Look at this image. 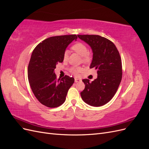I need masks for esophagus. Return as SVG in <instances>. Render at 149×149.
Wrapping results in <instances>:
<instances>
[{"mask_svg":"<svg viewBox=\"0 0 149 149\" xmlns=\"http://www.w3.org/2000/svg\"><path fill=\"white\" fill-rule=\"evenodd\" d=\"M74 81H75L76 83L80 82V81H81V79H80L77 78H74Z\"/></svg>","mask_w":149,"mask_h":149,"instance_id":"1","label":"esophagus"}]
</instances>
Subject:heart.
Returning <instances> with one entry per match:
<instances>
[{
    "mask_svg": "<svg viewBox=\"0 0 149 149\" xmlns=\"http://www.w3.org/2000/svg\"><path fill=\"white\" fill-rule=\"evenodd\" d=\"M71 49L75 52L77 53L80 56H82L83 61L84 62L88 63L91 60V56L88 53V47L85 44L81 42H77L74 43L73 46L71 47ZM68 52L65 51L63 54V60L66 61L68 59ZM83 71V68L80 66H72L70 68V71L71 73L74 75H78L79 73Z\"/></svg>",
    "mask_w": 149,
    "mask_h": 149,
    "instance_id": "obj_1",
    "label": "heart"
}]
</instances>
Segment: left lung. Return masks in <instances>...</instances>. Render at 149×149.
Returning a JSON list of instances; mask_svg holds the SVG:
<instances>
[{
	"label": "left lung",
	"instance_id": "1",
	"mask_svg": "<svg viewBox=\"0 0 149 149\" xmlns=\"http://www.w3.org/2000/svg\"><path fill=\"white\" fill-rule=\"evenodd\" d=\"M78 37L91 47L93 58L90 68L97 70V78L89 82L84 79V89L81 92L88 104L99 107L106 104L114 97L123 76L122 61L115 45L109 40L97 35H78Z\"/></svg>",
	"mask_w": 149,
	"mask_h": 149
}]
</instances>
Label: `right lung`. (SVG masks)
<instances>
[{
  "label": "right lung",
  "instance_id": "1",
  "mask_svg": "<svg viewBox=\"0 0 149 149\" xmlns=\"http://www.w3.org/2000/svg\"><path fill=\"white\" fill-rule=\"evenodd\" d=\"M76 35H61L44 40L35 48L28 66V79L35 96L43 105L56 107L63 104L74 79L65 75L56 78L54 73L58 63L63 61V54Z\"/></svg>",
  "mask_w": 149,
  "mask_h": 149
}]
</instances>
